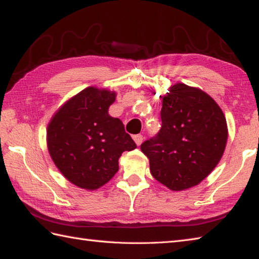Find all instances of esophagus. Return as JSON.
Masks as SVG:
<instances>
[{
    "label": "esophagus",
    "mask_w": 259,
    "mask_h": 259,
    "mask_svg": "<svg viewBox=\"0 0 259 259\" xmlns=\"http://www.w3.org/2000/svg\"><path fill=\"white\" fill-rule=\"evenodd\" d=\"M133 138H134L135 142L137 144V146H140L142 144V140H144V137H142L141 135H135Z\"/></svg>",
    "instance_id": "obj_1"
}]
</instances>
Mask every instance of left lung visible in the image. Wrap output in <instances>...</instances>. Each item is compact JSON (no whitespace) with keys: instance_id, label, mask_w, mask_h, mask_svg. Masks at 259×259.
I'll list each match as a JSON object with an SVG mask.
<instances>
[{"instance_id":"1","label":"left lung","mask_w":259,"mask_h":259,"mask_svg":"<svg viewBox=\"0 0 259 259\" xmlns=\"http://www.w3.org/2000/svg\"><path fill=\"white\" fill-rule=\"evenodd\" d=\"M160 114V131L140 149L159 183L174 191L189 189L221 161L228 139L226 118L210 96L185 83L169 88Z\"/></svg>"}]
</instances>
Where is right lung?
<instances>
[{
    "mask_svg": "<svg viewBox=\"0 0 259 259\" xmlns=\"http://www.w3.org/2000/svg\"><path fill=\"white\" fill-rule=\"evenodd\" d=\"M117 93L88 87L53 114L47 129L48 150L71 184L96 190L119 170L123 151L137 148L122 121L109 114Z\"/></svg>",
    "mask_w": 259,
    "mask_h": 259,
    "instance_id": "1",
    "label": "right lung"
}]
</instances>
